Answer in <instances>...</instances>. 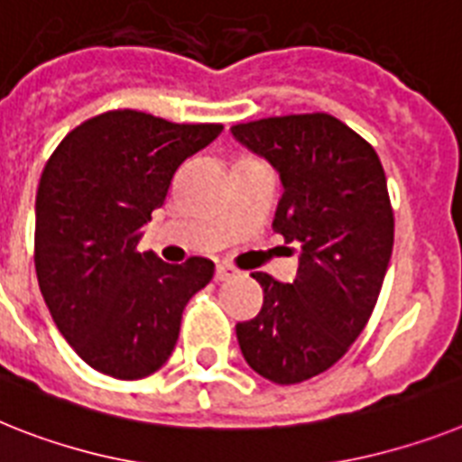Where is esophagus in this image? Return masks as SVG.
Returning a JSON list of instances; mask_svg holds the SVG:
<instances>
[{
    "instance_id": "obj_1",
    "label": "esophagus",
    "mask_w": 462,
    "mask_h": 462,
    "mask_svg": "<svg viewBox=\"0 0 462 462\" xmlns=\"http://www.w3.org/2000/svg\"><path fill=\"white\" fill-rule=\"evenodd\" d=\"M239 270L235 265H230V263H218L216 265V282H227V279L237 277Z\"/></svg>"
}]
</instances>
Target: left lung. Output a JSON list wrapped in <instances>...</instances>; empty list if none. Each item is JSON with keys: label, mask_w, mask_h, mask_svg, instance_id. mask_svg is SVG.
<instances>
[{"label": "left lung", "mask_w": 462, "mask_h": 462, "mask_svg": "<svg viewBox=\"0 0 462 462\" xmlns=\"http://www.w3.org/2000/svg\"><path fill=\"white\" fill-rule=\"evenodd\" d=\"M232 134L279 171L273 227L303 249L293 284L251 274L263 308L239 321L237 340L255 374L293 385L331 369L374 312L394 244L385 171L374 145L327 112L235 124Z\"/></svg>", "instance_id": "left-lung-1"}]
</instances>
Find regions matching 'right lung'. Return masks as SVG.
<instances>
[{
    "label": "right lung",
    "mask_w": 462,
    "mask_h": 462,
    "mask_svg": "<svg viewBox=\"0 0 462 462\" xmlns=\"http://www.w3.org/2000/svg\"><path fill=\"white\" fill-rule=\"evenodd\" d=\"M220 131L110 110L69 131L46 162L34 270L58 331L91 369L138 381L176 347L185 305L216 265L204 255L171 265L138 251V239L178 166Z\"/></svg>",
    "instance_id": "1"
}]
</instances>
